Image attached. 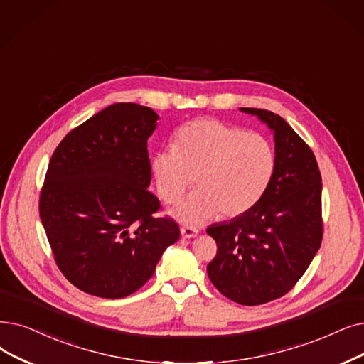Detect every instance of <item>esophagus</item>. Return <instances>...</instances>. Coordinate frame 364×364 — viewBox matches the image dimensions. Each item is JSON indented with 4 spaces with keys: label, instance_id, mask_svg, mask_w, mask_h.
<instances>
[{
    "label": "esophagus",
    "instance_id": "obj_1",
    "mask_svg": "<svg viewBox=\"0 0 364 364\" xmlns=\"http://www.w3.org/2000/svg\"><path fill=\"white\" fill-rule=\"evenodd\" d=\"M180 232H181L183 238H187V240L195 238V236H198V233H199V230L196 228H192V226H183L180 229Z\"/></svg>",
    "mask_w": 364,
    "mask_h": 364
}]
</instances>
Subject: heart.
Segmentation results:
<instances>
[{"mask_svg": "<svg viewBox=\"0 0 364 364\" xmlns=\"http://www.w3.org/2000/svg\"><path fill=\"white\" fill-rule=\"evenodd\" d=\"M151 169L161 196L178 200L171 210L184 225H202L218 213L236 217L260 200L275 171L271 141L214 119L187 123L177 131L172 149L156 151Z\"/></svg>", "mask_w": 364, "mask_h": 364, "instance_id": "b5f03b06", "label": "heart"}]
</instances>
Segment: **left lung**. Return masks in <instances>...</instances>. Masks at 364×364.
<instances>
[{
	"label": "left lung",
	"instance_id": "1",
	"mask_svg": "<svg viewBox=\"0 0 364 364\" xmlns=\"http://www.w3.org/2000/svg\"><path fill=\"white\" fill-rule=\"evenodd\" d=\"M240 109L274 134L275 171L255 207L207 229L217 242L207 272L221 294L255 306L290 291L317 255L323 184L312 150L286 120L267 109Z\"/></svg>",
	"mask_w": 364,
	"mask_h": 364
}]
</instances>
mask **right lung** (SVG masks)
Wrapping results in <instances>:
<instances>
[{"mask_svg":"<svg viewBox=\"0 0 364 364\" xmlns=\"http://www.w3.org/2000/svg\"><path fill=\"white\" fill-rule=\"evenodd\" d=\"M151 108L113 104L77 126L56 147L40 196V218L60 272L104 299L135 293L177 242L171 218H154L147 139Z\"/></svg>","mask_w":364,"mask_h":364,"instance_id":"add662e5","label":"right lung"}]
</instances>
